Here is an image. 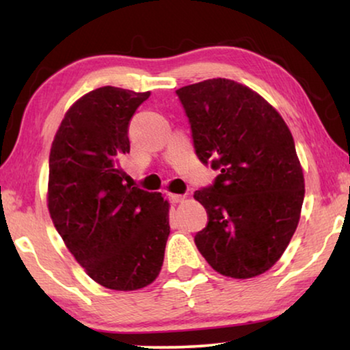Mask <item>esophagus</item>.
<instances>
[{"mask_svg":"<svg viewBox=\"0 0 350 350\" xmlns=\"http://www.w3.org/2000/svg\"><path fill=\"white\" fill-rule=\"evenodd\" d=\"M167 196H169V200L172 204H178V202H183V200H185V196H181V194L169 193Z\"/></svg>","mask_w":350,"mask_h":350,"instance_id":"34e87169","label":"esophagus"}]
</instances>
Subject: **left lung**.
<instances>
[{
  "label": "left lung",
  "mask_w": 350,
  "mask_h": 350,
  "mask_svg": "<svg viewBox=\"0 0 350 350\" xmlns=\"http://www.w3.org/2000/svg\"><path fill=\"white\" fill-rule=\"evenodd\" d=\"M202 164L219 170L194 193L208 223L198 250L219 274L250 279L288 247L304 200V176L290 129L261 95L217 78L176 90Z\"/></svg>",
  "instance_id": "8db88e82"
}]
</instances>
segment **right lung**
Returning a JSON list of instances; mask_svg holds the SVG:
<instances>
[{"mask_svg":"<svg viewBox=\"0 0 350 350\" xmlns=\"http://www.w3.org/2000/svg\"><path fill=\"white\" fill-rule=\"evenodd\" d=\"M150 92L95 89L66 111L52 142L47 207L90 279L132 291L159 275L170 234L161 193L124 185L129 122Z\"/></svg>","mask_w":350,"mask_h":350,"instance_id":"1","label":"right lung"}]
</instances>
